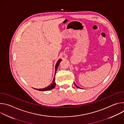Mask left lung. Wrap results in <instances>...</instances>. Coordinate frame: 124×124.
<instances>
[{
	"instance_id": "1",
	"label": "left lung",
	"mask_w": 124,
	"mask_h": 124,
	"mask_svg": "<svg viewBox=\"0 0 124 124\" xmlns=\"http://www.w3.org/2000/svg\"><path fill=\"white\" fill-rule=\"evenodd\" d=\"M74 84H75V86H76V87H78V88H80V87H78V86H77V85H76V83H75V82H74Z\"/></svg>"
}]
</instances>
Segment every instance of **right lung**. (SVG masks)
Here are the masks:
<instances>
[{"mask_svg": "<svg viewBox=\"0 0 124 124\" xmlns=\"http://www.w3.org/2000/svg\"><path fill=\"white\" fill-rule=\"evenodd\" d=\"M61 61H62V60L61 59H60L58 60L57 62L56 63V66H55V74H56V70H57V69L58 68V66H59V64H60V63ZM55 85H56V83H55V77H54V79H53V80L52 81V83L49 85H48L47 87L43 88V89H36V90H37L38 91H45L50 90L51 89H52L53 88H54L55 86Z\"/></svg>", "mask_w": 124, "mask_h": 124, "instance_id": "obj_1", "label": "right lung"}]
</instances>
